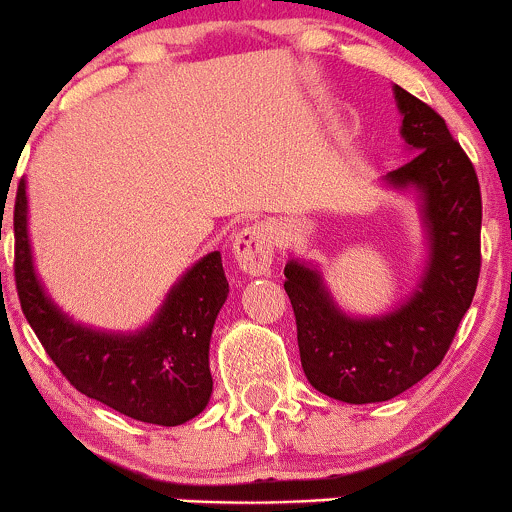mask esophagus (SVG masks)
<instances>
[{"mask_svg": "<svg viewBox=\"0 0 512 512\" xmlns=\"http://www.w3.org/2000/svg\"><path fill=\"white\" fill-rule=\"evenodd\" d=\"M232 256L246 276H263L271 271L273 232L266 224L241 229L232 239Z\"/></svg>", "mask_w": 512, "mask_h": 512, "instance_id": "esophagus-1", "label": "esophagus"}]
</instances>
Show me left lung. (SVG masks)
I'll use <instances>...</instances> for the list:
<instances>
[{"mask_svg": "<svg viewBox=\"0 0 512 512\" xmlns=\"http://www.w3.org/2000/svg\"><path fill=\"white\" fill-rule=\"evenodd\" d=\"M393 95L400 136L415 156L381 183L415 192L420 202L427 261L417 288L383 315L354 317L337 305L315 263H285L302 371L312 388L351 405L395 398L442 364L481 271L476 170L432 107L398 85Z\"/></svg>", "mask_w": 512, "mask_h": 512, "instance_id": "8db88e82", "label": "left lung"}]
</instances>
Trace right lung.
<instances>
[{
    "label": "right lung",
    "mask_w": 512,
    "mask_h": 512,
    "mask_svg": "<svg viewBox=\"0 0 512 512\" xmlns=\"http://www.w3.org/2000/svg\"><path fill=\"white\" fill-rule=\"evenodd\" d=\"M14 241L21 310L53 364L80 393L163 427L183 425L207 408L210 339L229 295L219 251L202 256L178 278L146 327L104 332L65 315L43 288L31 254L26 180L16 190Z\"/></svg>",
    "instance_id": "add662e5"
}]
</instances>
